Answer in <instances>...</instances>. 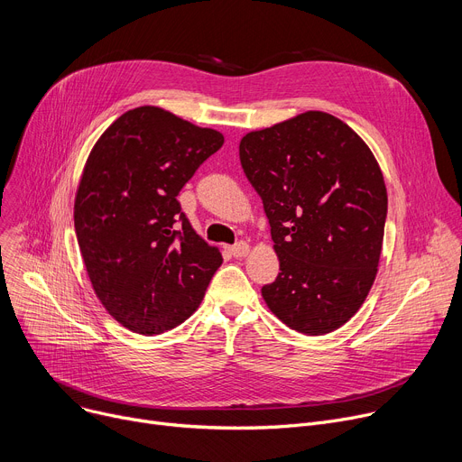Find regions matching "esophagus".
Instances as JSON below:
<instances>
[{"instance_id":"esophagus-1","label":"esophagus","mask_w":462,"mask_h":462,"mask_svg":"<svg viewBox=\"0 0 462 462\" xmlns=\"http://www.w3.org/2000/svg\"><path fill=\"white\" fill-rule=\"evenodd\" d=\"M247 254H250V244H247V242H238L231 247V255L236 257V259L245 257Z\"/></svg>"}]
</instances>
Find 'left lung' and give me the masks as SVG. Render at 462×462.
Wrapping results in <instances>:
<instances>
[{
	"label": "left lung",
	"instance_id": "8db88e82",
	"mask_svg": "<svg viewBox=\"0 0 462 462\" xmlns=\"http://www.w3.org/2000/svg\"><path fill=\"white\" fill-rule=\"evenodd\" d=\"M238 155L279 259L261 291L268 309L309 337L342 328L365 303L383 247L388 198L372 150L337 116L307 111L245 133Z\"/></svg>",
	"mask_w": 462,
	"mask_h": 462
}]
</instances>
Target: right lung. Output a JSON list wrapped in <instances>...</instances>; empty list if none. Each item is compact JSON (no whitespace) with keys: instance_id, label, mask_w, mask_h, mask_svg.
Returning a JSON list of instances; mask_svg holds the SVG:
<instances>
[{"instance_id":"add662e5","label":"right lung","mask_w":462,"mask_h":462,"mask_svg":"<svg viewBox=\"0 0 462 462\" xmlns=\"http://www.w3.org/2000/svg\"><path fill=\"white\" fill-rule=\"evenodd\" d=\"M222 144L220 131L144 105L88 153L74 201L78 244L97 300L129 331L152 337L183 324L224 261L177 201Z\"/></svg>"}]
</instances>
